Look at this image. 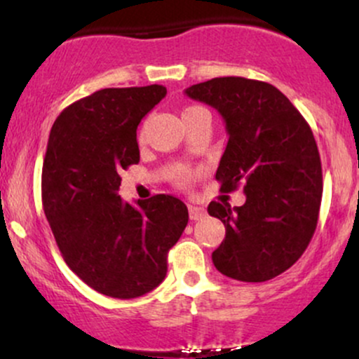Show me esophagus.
<instances>
[{
  "mask_svg": "<svg viewBox=\"0 0 359 359\" xmlns=\"http://www.w3.org/2000/svg\"><path fill=\"white\" fill-rule=\"evenodd\" d=\"M189 216H191L192 221L203 219V217H205V209L201 208V205L189 204Z\"/></svg>",
  "mask_w": 359,
  "mask_h": 359,
  "instance_id": "1",
  "label": "esophagus"
}]
</instances>
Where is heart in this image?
<instances>
[{"mask_svg":"<svg viewBox=\"0 0 359 359\" xmlns=\"http://www.w3.org/2000/svg\"><path fill=\"white\" fill-rule=\"evenodd\" d=\"M196 113H208V111L194 106V108H187L184 111V116H187V114H196ZM174 179L179 185H187L194 179V172L189 170V168H177L175 174H174Z\"/></svg>","mask_w":359,"mask_h":359,"instance_id":"heart-1","label":"heart"}]
</instances>
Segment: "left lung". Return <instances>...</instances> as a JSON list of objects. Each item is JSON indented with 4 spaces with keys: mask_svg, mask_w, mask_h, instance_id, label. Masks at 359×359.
<instances>
[{
    "mask_svg": "<svg viewBox=\"0 0 359 359\" xmlns=\"http://www.w3.org/2000/svg\"><path fill=\"white\" fill-rule=\"evenodd\" d=\"M217 109L229 140L217 167L221 192L240 185L246 203L209 204L226 236L212 263L226 277L266 282L290 269L314 236L323 167L311 126L269 82L216 77L185 89Z\"/></svg>",
    "mask_w": 359,
    "mask_h": 359,
    "instance_id": "obj_1",
    "label": "left lung"
}]
</instances>
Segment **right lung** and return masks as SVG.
Segmentation results:
<instances>
[{"label":"right lung","instance_id":"obj_1","mask_svg":"<svg viewBox=\"0 0 359 359\" xmlns=\"http://www.w3.org/2000/svg\"><path fill=\"white\" fill-rule=\"evenodd\" d=\"M165 94L158 84L96 90L62 111L48 137L45 216L69 269L108 297L135 299L158 287L189 221L174 196L138 205L118 196L119 172L140 162V121Z\"/></svg>","mask_w":359,"mask_h":359}]
</instances>
